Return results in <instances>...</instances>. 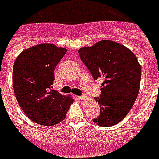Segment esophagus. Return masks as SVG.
I'll list each match as a JSON object with an SVG mask.
<instances>
[{"mask_svg": "<svg viewBox=\"0 0 159 159\" xmlns=\"http://www.w3.org/2000/svg\"><path fill=\"white\" fill-rule=\"evenodd\" d=\"M79 99L80 100H86V99H87V96H86V95H82V96H79Z\"/></svg>", "mask_w": 159, "mask_h": 159, "instance_id": "34e87169", "label": "esophagus"}]
</instances>
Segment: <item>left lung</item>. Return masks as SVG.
<instances>
[{
	"mask_svg": "<svg viewBox=\"0 0 159 159\" xmlns=\"http://www.w3.org/2000/svg\"><path fill=\"white\" fill-rule=\"evenodd\" d=\"M80 58L92 74L103 80L101 95L95 97L100 107L98 126H114L131 110L140 91L141 67L131 50L113 41H100L78 50Z\"/></svg>",
	"mask_w": 159,
	"mask_h": 159,
	"instance_id": "1",
	"label": "left lung"
}]
</instances>
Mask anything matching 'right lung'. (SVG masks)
Listing matches in <instances>:
<instances>
[{"label":"right lung","instance_id":"right-lung-1","mask_svg":"<svg viewBox=\"0 0 159 159\" xmlns=\"http://www.w3.org/2000/svg\"><path fill=\"white\" fill-rule=\"evenodd\" d=\"M67 50L54 44H40L26 49L13 67L15 97L26 116L42 126L61 122L73 99L53 90L54 70Z\"/></svg>","mask_w":159,"mask_h":159}]
</instances>
